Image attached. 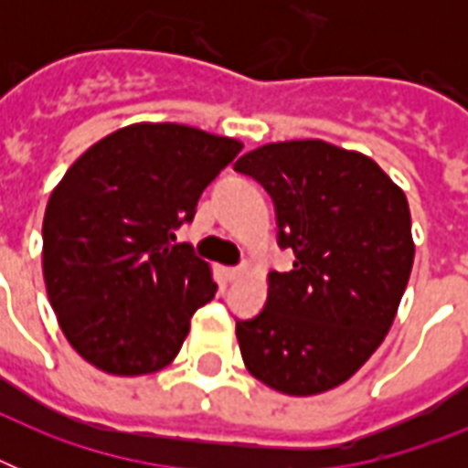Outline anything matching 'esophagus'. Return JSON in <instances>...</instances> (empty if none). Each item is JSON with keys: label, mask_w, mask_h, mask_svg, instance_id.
Returning <instances> with one entry per match:
<instances>
[{"label": "esophagus", "mask_w": 468, "mask_h": 468, "mask_svg": "<svg viewBox=\"0 0 468 468\" xmlns=\"http://www.w3.org/2000/svg\"><path fill=\"white\" fill-rule=\"evenodd\" d=\"M242 277V270L240 267H228L226 270V279L228 282H238Z\"/></svg>", "instance_id": "34e87169"}]
</instances>
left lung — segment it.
Returning <instances> with one entry per match:
<instances>
[{"label": "left lung", "instance_id": "left-lung-1", "mask_svg": "<svg viewBox=\"0 0 468 468\" xmlns=\"http://www.w3.org/2000/svg\"><path fill=\"white\" fill-rule=\"evenodd\" d=\"M274 201L292 271H270L260 315L235 323L242 362L286 396L345 384L399 311L413 270L410 208L371 157L325 141L267 143L235 162Z\"/></svg>", "mask_w": 468, "mask_h": 468}]
</instances>
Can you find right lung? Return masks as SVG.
I'll list each match as a JSON object with an SVG mask.
<instances>
[{
	"instance_id": "1",
	"label": "right lung",
	"mask_w": 468,
	"mask_h": 468,
	"mask_svg": "<svg viewBox=\"0 0 468 468\" xmlns=\"http://www.w3.org/2000/svg\"><path fill=\"white\" fill-rule=\"evenodd\" d=\"M242 143L179 123H133L65 172L43 218V279L77 355L116 377L165 369L191 315L216 296L211 267L172 245Z\"/></svg>"
}]
</instances>
